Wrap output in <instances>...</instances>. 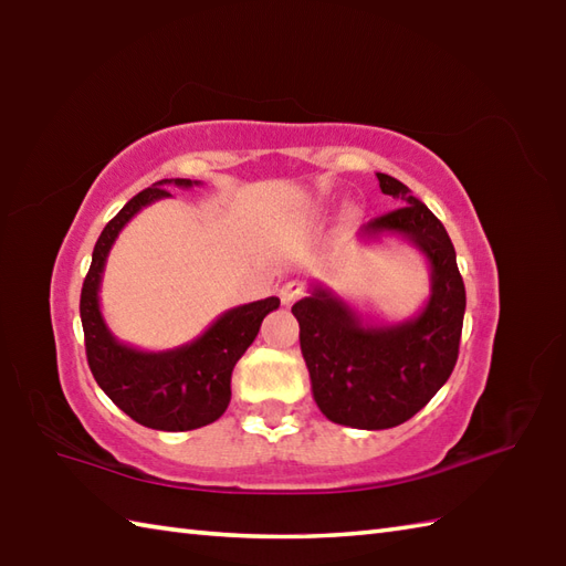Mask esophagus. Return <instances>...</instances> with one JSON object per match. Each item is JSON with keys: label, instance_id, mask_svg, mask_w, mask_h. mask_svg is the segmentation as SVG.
<instances>
[{"label": "esophagus", "instance_id": "1", "mask_svg": "<svg viewBox=\"0 0 566 566\" xmlns=\"http://www.w3.org/2000/svg\"><path fill=\"white\" fill-rule=\"evenodd\" d=\"M298 296H302V284H298V282L284 284L282 290H280V298H282L284 306H292Z\"/></svg>", "mask_w": 566, "mask_h": 566}]
</instances>
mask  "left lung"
I'll return each instance as SVG.
<instances>
[{
  "instance_id": "8db88e82",
  "label": "left lung",
  "mask_w": 566,
  "mask_h": 566,
  "mask_svg": "<svg viewBox=\"0 0 566 566\" xmlns=\"http://www.w3.org/2000/svg\"><path fill=\"white\" fill-rule=\"evenodd\" d=\"M377 179L384 195L403 207L365 223L359 240L396 235L423 252L430 268L423 308L396 323L365 321L321 282L292 306L314 401L333 423L359 430L401 426L440 391L460 353L467 306L444 226L399 179L384 172Z\"/></svg>"
}]
</instances>
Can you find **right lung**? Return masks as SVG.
Returning <instances> with one entry per match:
<instances>
[{
  "instance_id": "1",
  "label": "right lung",
  "mask_w": 566,
  "mask_h": 566,
  "mask_svg": "<svg viewBox=\"0 0 566 566\" xmlns=\"http://www.w3.org/2000/svg\"><path fill=\"white\" fill-rule=\"evenodd\" d=\"M197 187V179H160L130 199L114 219L106 223L92 252L90 272L84 276L80 296V318L84 331L87 363L102 391L130 416L136 423L182 432L209 426L219 420L231 403L233 367L252 340L258 338L262 318L280 308V298L228 308L203 331L199 338L172 350H138L126 345L106 326L99 306L102 276L124 226L153 201L172 197L167 187Z\"/></svg>"
}]
</instances>
